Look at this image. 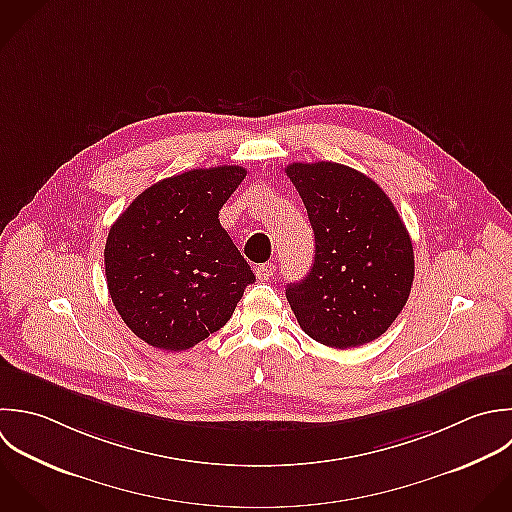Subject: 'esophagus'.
I'll return each instance as SVG.
<instances>
[{"mask_svg":"<svg viewBox=\"0 0 512 512\" xmlns=\"http://www.w3.org/2000/svg\"><path fill=\"white\" fill-rule=\"evenodd\" d=\"M275 271H277V267H275L273 263H263V265H259V267L255 269V273H257V279H259V281H267V279H271V277L275 275Z\"/></svg>","mask_w":512,"mask_h":512,"instance_id":"34e87169","label":"esophagus"}]
</instances>
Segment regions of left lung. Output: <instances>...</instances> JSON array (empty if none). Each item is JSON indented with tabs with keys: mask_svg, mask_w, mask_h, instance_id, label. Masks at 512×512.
<instances>
[{
	"mask_svg": "<svg viewBox=\"0 0 512 512\" xmlns=\"http://www.w3.org/2000/svg\"><path fill=\"white\" fill-rule=\"evenodd\" d=\"M313 233L307 277L287 285L301 329L335 349L379 339L403 311L415 279L409 231L387 193L341 163H291Z\"/></svg>",
	"mask_w": 512,
	"mask_h": 512,
	"instance_id": "left-lung-1",
	"label": "left lung"
}]
</instances>
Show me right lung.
<instances>
[{
  "instance_id": "obj_1",
  "label": "right lung",
  "mask_w": 512,
  "mask_h": 512,
  "mask_svg": "<svg viewBox=\"0 0 512 512\" xmlns=\"http://www.w3.org/2000/svg\"><path fill=\"white\" fill-rule=\"evenodd\" d=\"M239 165L191 169L147 187L111 225L105 277L123 323L147 345L185 351L219 331L255 283L219 211Z\"/></svg>"
}]
</instances>
